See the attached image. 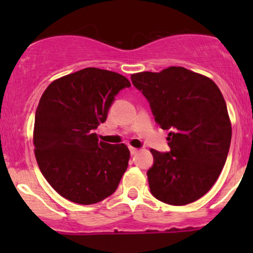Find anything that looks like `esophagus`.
<instances>
[{
  "label": "esophagus",
  "mask_w": 253,
  "mask_h": 253,
  "mask_svg": "<svg viewBox=\"0 0 253 253\" xmlns=\"http://www.w3.org/2000/svg\"><path fill=\"white\" fill-rule=\"evenodd\" d=\"M129 151H130V155H135V153L138 152V149H135V147L129 146Z\"/></svg>",
  "instance_id": "esophagus-1"
}]
</instances>
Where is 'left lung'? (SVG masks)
Here are the masks:
<instances>
[{
	"label": "left lung",
	"instance_id": "8db88e82",
	"mask_svg": "<svg viewBox=\"0 0 253 253\" xmlns=\"http://www.w3.org/2000/svg\"><path fill=\"white\" fill-rule=\"evenodd\" d=\"M130 80L150 102L156 123L170 129L169 152L151 149V193L168 205L196 201L216 182L231 145V120L221 91L211 78L182 66L138 72Z\"/></svg>",
	"mask_w": 253,
	"mask_h": 253
}]
</instances>
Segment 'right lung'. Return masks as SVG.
<instances>
[{
  "instance_id": "add662e5",
  "label": "right lung",
  "mask_w": 253,
  "mask_h": 253,
  "mask_svg": "<svg viewBox=\"0 0 253 253\" xmlns=\"http://www.w3.org/2000/svg\"><path fill=\"white\" fill-rule=\"evenodd\" d=\"M129 81L117 72L86 68L53 81L36 112L33 144L37 163L59 195L92 205L117 190L128 167L125 144L98 141L110 104Z\"/></svg>"
}]
</instances>
